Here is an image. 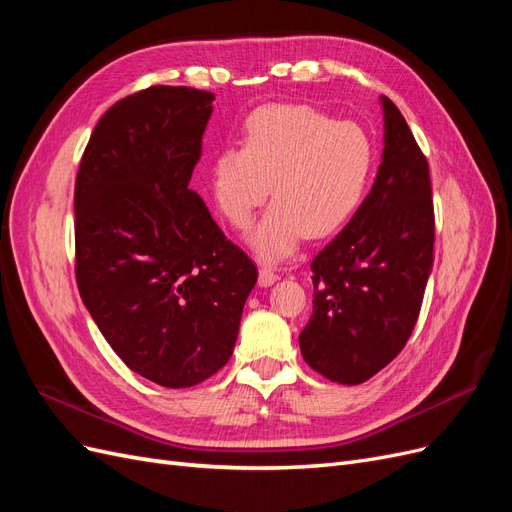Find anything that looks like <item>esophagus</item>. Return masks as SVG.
<instances>
[{"label":"esophagus","mask_w":512,"mask_h":512,"mask_svg":"<svg viewBox=\"0 0 512 512\" xmlns=\"http://www.w3.org/2000/svg\"><path fill=\"white\" fill-rule=\"evenodd\" d=\"M277 280H280V275H277V271L273 269V267H269V265H265V267H260V271H258V284L260 286H271V284H275Z\"/></svg>","instance_id":"1"}]
</instances>
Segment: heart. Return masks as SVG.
I'll return each mask as SVG.
<instances>
[{
	"instance_id": "1",
	"label": "heart",
	"mask_w": 512,
	"mask_h": 512,
	"mask_svg": "<svg viewBox=\"0 0 512 512\" xmlns=\"http://www.w3.org/2000/svg\"><path fill=\"white\" fill-rule=\"evenodd\" d=\"M374 143L354 121L303 104L265 106L245 121L241 147L211 160V192L230 226L252 224L267 194L275 203L252 232L262 258H284L307 237L342 228L363 203Z\"/></svg>"
}]
</instances>
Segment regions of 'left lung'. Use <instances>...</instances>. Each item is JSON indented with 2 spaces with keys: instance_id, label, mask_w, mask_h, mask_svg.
I'll use <instances>...</instances> for the list:
<instances>
[{
  "instance_id": "obj_1",
  "label": "left lung",
  "mask_w": 512,
  "mask_h": 512,
  "mask_svg": "<svg viewBox=\"0 0 512 512\" xmlns=\"http://www.w3.org/2000/svg\"><path fill=\"white\" fill-rule=\"evenodd\" d=\"M382 106L374 188L312 260L314 314L299 335L305 363L337 384L369 380L404 350L433 262L429 164L399 108Z\"/></svg>"
}]
</instances>
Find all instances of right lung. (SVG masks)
<instances>
[{
    "label": "right lung",
    "instance_id": "obj_1",
    "mask_svg": "<svg viewBox=\"0 0 512 512\" xmlns=\"http://www.w3.org/2000/svg\"><path fill=\"white\" fill-rule=\"evenodd\" d=\"M213 94L153 85L115 102L74 185V273L119 359L166 389L222 369L258 269L226 239L190 179Z\"/></svg>",
    "mask_w": 512,
    "mask_h": 512
}]
</instances>
